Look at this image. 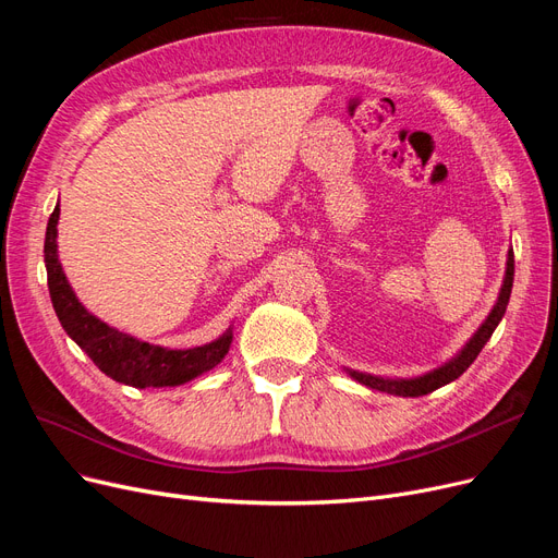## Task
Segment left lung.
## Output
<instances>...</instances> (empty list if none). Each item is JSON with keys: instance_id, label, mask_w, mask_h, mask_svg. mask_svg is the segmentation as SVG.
<instances>
[{"instance_id": "obj_1", "label": "left lung", "mask_w": 558, "mask_h": 558, "mask_svg": "<svg viewBox=\"0 0 558 558\" xmlns=\"http://www.w3.org/2000/svg\"><path fill=\"white\" fill-rule=\"evenodd\" d=\"M512 279H514V254L510 252L508 254V270H506V281H504V288H501V295H498V302L492 310L489 318L483 323V328H480L475 332V337L466 343V349L459 353L452 362H448L446 367H440L427 376H420V378H413V380H383V378H374V376H364V374H357V372H351V376L355 380H360L362 386H369L374 390H380V392H390V395H399V397H420V395H427V392H434L436 388L446 386V383L454 380L462 376L469 364H473V360L477 357V353L485 349V343L489 341V337L494 335L498 320L504 318L506 314V306H508V300H510V291H512Z\"/></svg>"}]
</instances>
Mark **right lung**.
<instances>
[{
    "instance_id": "1",
    "label": "right lung",
    "mask_w": 558,
    "mask_h": 558,
    "mask_svg": "<svg viewBox=\"0 0 558 558\" xmlns=\"http://www.w3.org/2000/svg\"><path fill=\"white\" fill-rule=\"evenodd\" d=\"M57 219H60V205L52 209L48 219L44 246L50 300L66 335L92 357L96 367L112 380L124 383V386L131 388L180 386V383H186L217 367L228 353L230 339H233L230 332L213 343L198 345V349L168 351L161 349V345H151L122 335L108 328L99 318H94L75 300L62 272V265L57 260Z\"/></svg>"
}]
</instances>
